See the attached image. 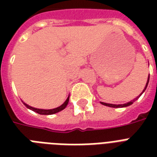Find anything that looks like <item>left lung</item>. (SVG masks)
Segmentation results:
<instances>
[{
	"instance_id": "left-lung-1",
	"label": "left lung",
	"mask_w": 157,
	"mask_h": 157,
	"mask_svg": "<svg viewBox=\"0 0 157 157\" xmlns=\"http://www.w3.org/2000/svg\"><path fill=\"white\" fill-rule=\"evenodd\" d=\"M148 82H149V76H148V78H147V84H146V86H145V88H144V90H143V92H142L141 94H140V95H139L138 97H137L136 98H134V100L130 101V102H129V103H124V104H110V103H103V102H100L103 105H104V106H107V107H128V106H129V105H131L132 103H134V101H136L138 98H139V97H140L141 96V94L143 93H144V91H145V90L147 89V85H148Z\"/></svg>"
}]
</instances>
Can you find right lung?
<instances>
[{
  "label": "right lung",
  "mask_w": 157,
  "mask_h": 157,
  "mask_svg": "<svg viewBox=\"0 0 157 157\" xmlns=\"http://www.w3.org/2000/svg\"><path fill=\"white\" fill-rule=\"evenodd\" d=\"M69 102V96L68 98H67V100L64 102L63 104L61 105V106H59V107H56V108H54V109H48V110H45V109H38V108H35V107H31V106H29V105L26 104L25 103H23V104L25 105L26 107H28V108H29V109L33 110V112H36V113H38V114H40V115H52V114H54V113H57V112H60V111H62V110H63L65 107H67V103H68Z\"/></svg>",
  "instance_id": "add662e5"
}]
</instances>
